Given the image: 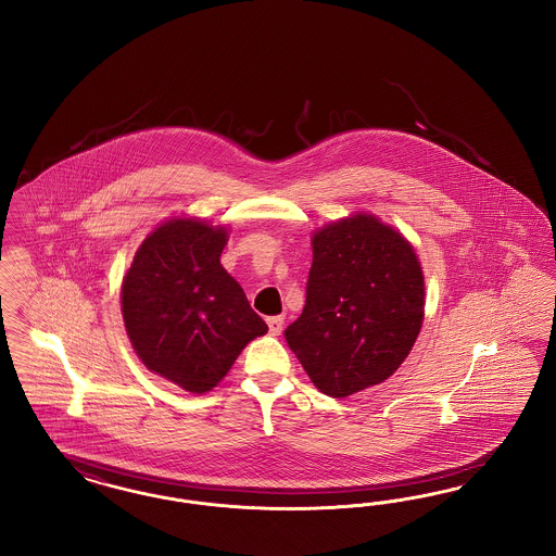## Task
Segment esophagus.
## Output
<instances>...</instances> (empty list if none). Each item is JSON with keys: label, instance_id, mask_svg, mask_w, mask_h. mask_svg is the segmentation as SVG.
Here are the masks:
<instances>
[{"label": "esophagus", "instance_id": "obj_1", "mask_svg": "<svg viewBox=\"0 0 556 556\" xmlns=\"http://www.w3.org/2000/svg\"><path fill=\"white\" fill-rule=\"evenodd\" d=\"M268 328L271 336H280L285 328V317H268Z\"/></svg>", "mask_w": 556, "mask_h": 556}]
</instances>
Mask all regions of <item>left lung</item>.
<instances>
[{
    "mask_svg": "<svg viewBox=\"0 0 556 556\" xmlns=\"http://www.w3.org/2000/svg\"><path fill=\"white\" fill-rule=\"evenodd\" d=\"M422 317L425 276L410 243L354 214L313 235L307 301L285 336L315 388L346 397L395 372Z\"/></svg>",
    "mask_w": 556,
    "mask_h": 556,
    "instance_id": "8db88e82",
    "label": "left lung"
}]
</instances>
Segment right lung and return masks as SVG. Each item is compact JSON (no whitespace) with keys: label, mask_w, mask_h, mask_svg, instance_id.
Masks as SVG:
<instances>
[{"label":"right lung","mask_w":556,"mask_h":556,"mask_svg":"<svg viewBox=\"0 0 556 556\" xmlns=\"http://www.w3.org/2000/svg\"><path fill=\"white\" fill-rule=\"evenodd\" d=\"M227 228L173 218L136 251L122 287L131 346L148 369L206 393L241 350L268 331L239 282L220 266Z\"/></svg>","instance_id":"1"}]
</instances>
